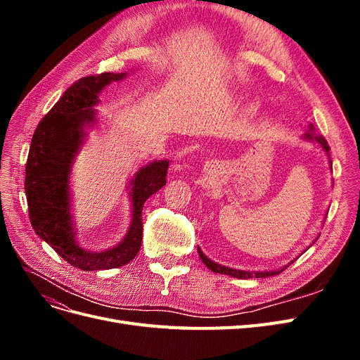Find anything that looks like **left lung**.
<instances>
[{"label":"left lung","instance_id":"8db88e82","mask_svg":"<svg viewBox=\"0 0 360 360\" xmlns=\"http://www.w3.org/2000/svg\"><path fill=\"white\" fill-rule=\"evenodd\" d=\"M303 138H307L308 141H315V143H319L320 144V147L324 150V153L328 155V158H329V150H330V147L328 146V143H326V139L323 138V136H319L317 134H315V127H314V124L312 123H309L308 124V129H307V132H304V135H303ZM329 163H330V167H332V160H329ZM320 237V236H319ZM317 237V238H319ZM317 238H315V240L312 242V243H315L317 242ZM304 252V250H303ZM302 252V254H303ZM198 255H200V258H201V261L202 263L205 264V267L207 269H210L212 271H214V274H221V275H230V276H233V278H237V279H249V278H267V276H274V275H279L281 271H284L291 263H288L287 266H284V267H281V269H276V270H264V271H249V270H240V269H233V267H226V266H222V264H219V263H214V261H212L209 257H207L202 250H201V248L198 246Z\"/></svg>","mask_w":360,"mask_h":360}]
</instances>
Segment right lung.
I'll return each instance as SVG.
<instances>
[{"instance_id": "add662e5", "label": "right lung", "mask_w": 360, "mask_h": 360, "mask_svg": "<svg viewBox=\"0 0 360 360\" xmlns=\"http://www.w3.org/2000/svg\"><path fill=\"white\" fill-rule=\"evenodd\" d=\"M126 76L127 72H106L81 78L43 117L31 139L25 169L31 225L60 257L85 271L122 267L136 257L143 242L144 202L167 183L169 160H153L139 168L127 186L132 214L123 240L99 252L79 245L72 213V167L89 129L97 124L94 106L101 102L99 94L105 86L123 81Z\"/></svg>"}]
</instances>
